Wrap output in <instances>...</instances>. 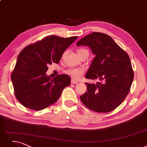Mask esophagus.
Returning a JSON list of instances; mask_svg holds the SVG:
<instances>
[{
    "mask_svg": "<svg viewBox=\"0 0 147 147\" xmlns=\"http://www.w3.org/2000/svg\"><path fill=\"white\" fill-rule=\"evenodd\" d=\"M78 82L77 81H75L73 79L71 80V84H78Z\"/></svg>",
    "mask_w": 147,
    "mask_h": 147,
    "instance_id": "1",
    "label": "esophagus"
}]
</instances>
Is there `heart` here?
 Here are the masks:
<instances>
[{"mask_svg":"<svg viewBox=\"0 0 147 147\" xmlns=\"http://www.w3.org/2000/svg\"><path fill=\"white\" fill-rule=\"evenodd\" d=\"M88 52V51L86 49L84 48H81L78 50V54L81 53V52ZM66 74L70 75L73 79L74 80H78L82 75H83L84 70L83 69H78V68H70L66 70L65 71Z\"/></svg>","mask_w":147,"mask_h":147,"instance_id":"b5f03b06","label":"heart"}]
</instances>
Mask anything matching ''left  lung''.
I'll use <instances>...</instances> for the list:
<instances>
[{"instance_id": "obj_1", "label": "left lung", "mask_w": 147, "mask_h": 147, "mask_svg": "<svg viewBox=\"0 0 147 147\" xmlns=\"http://www.w3.org/2000/svg\"><path fill=\"white\" fill-rule=\"evenodd\" d=\"M77 46H87L96 57L86 75L97 80L86 83L87 91L80 96L86 107L98 113L115 110L124 101L130 90L134 73L127 52L112 38L101 32H93L80 40Z\"/></svg>"}]
</instances>
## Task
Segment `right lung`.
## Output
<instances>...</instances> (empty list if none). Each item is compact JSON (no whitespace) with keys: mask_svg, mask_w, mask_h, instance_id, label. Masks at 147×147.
<instances>
[{"mask_svg":"<svg viewBox=\"0 0 147 147\" xmlns=\"http://www.w3.org/2000/svg\"><path fill=\"white\" fill-rule=\"evenodd\" d=\"M77 38L47 36L20 52L11 81L14 95L23 106L41 110L57 101L63 90L70 84V78L62 74L51 78L46 75L48 65L59 63L64 52Z\"/></svg>","mask_w":147,"mask_h":147,"instance_id":"1","label":"right lung"}]
</instances>
